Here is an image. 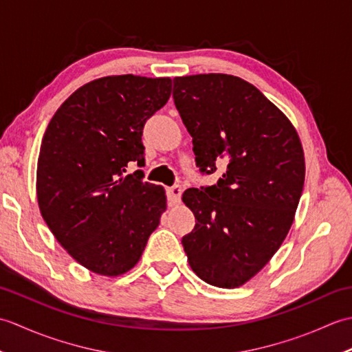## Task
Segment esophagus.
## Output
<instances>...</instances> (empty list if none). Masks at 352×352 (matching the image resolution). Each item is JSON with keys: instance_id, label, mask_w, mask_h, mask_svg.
Masks as SVG:
<instances>
[{"instance_id": "1", "label": "esophagus", "mask_w": 352, "mask_h": 352, "mask_svg": "<svg viewBox=\"0 0 352 352\" xmlns=\"http://www.w3.org/2000/svg\"><path fill=\"white\" fill-rule=\"evenodd\" d=\"M182 188L180 186H172V188L166 189V195H168V203L169 206H175L182 201Z\"/></svg>"}]
</instances>
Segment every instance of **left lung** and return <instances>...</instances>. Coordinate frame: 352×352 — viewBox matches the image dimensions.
Segmentation results:
<instances>
[{"label":"left lung","mask_w":352,"mask_h":352,"mask_svg":"<svg viewBox=\"0 0 352 352\" xmlns=\"http://www.w3.org/2000/svg\"><path fill=\"white\" fill-rule=\"evenodd\" d=\"M172 96L199 170L223 168L216 184L183 193L195 214L184 252L201 280L239 287L272 258L294 222L305 177L300 136L256 86L234 76L175 77Z\"/></svg>","instance_id":"obj_1"}]
</instances>
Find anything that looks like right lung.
Masks as SVG:
<instances>
[{"instance_id":"1","label":"right lung","mask_w":352,"mask_h":352,"mask_svg":"<svg viewBox=\"0 0 352 352\" xmlns=\"http://www.w3.org/2000/svg\"><path fill=\"white\" fill-rule=\"evenodd\" d=\"M172 80L110 76L77 89L52 116L37 159L36 192L57 242L89 271L136 266L166 210L162 186L125 174L145 162L144 125L168 102Z\"/></svg>"}]
</instances>
